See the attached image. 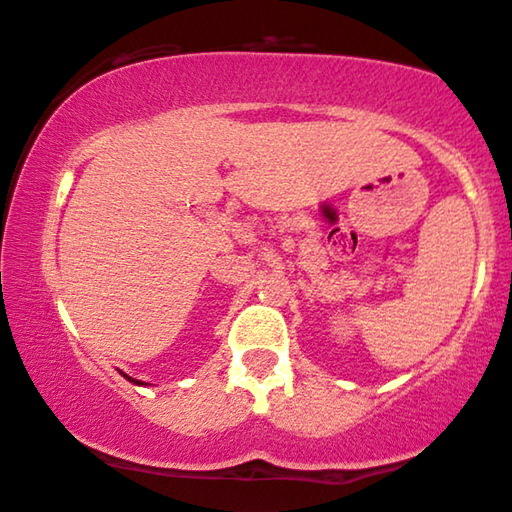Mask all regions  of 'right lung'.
<instances>
[{"mask_svg":"<svg viewBox=\"0 0 512 512\" xmlns=\"http://www.w3.org/2000/svg\"><path fill=\"white\" fill-rule=\"evenodd\" d=\"M121 375H124V372H121ZM124 377H126L128 381H133V384H137V386H144V384H142V381H137V379H133V377H128V375H124Z\"/></svg>","mask_w":512,"mask_h":512,"instance_id":"obj_1","label":"right lung"}]
</instances>
